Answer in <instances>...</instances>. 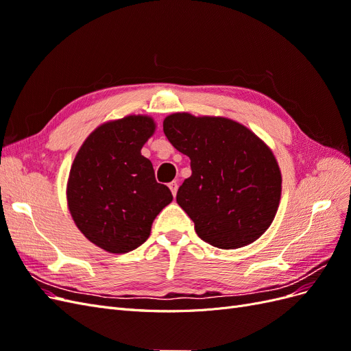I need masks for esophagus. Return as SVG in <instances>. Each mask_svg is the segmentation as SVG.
Returning a JSON list of instances; mask_svg holds the SVG:
<instances>
[{"instance_id": "esophagus-1", "label": "esophagus", "mask_w": 351, "mask_h": 351, "mask_svg": "<svg viewBox=\"0 0 351 351\" xmlns=\"http://www.w3.org/2000/svg\"><path fill=\"white\" fill-rule=\"evenodd\" d=\"M168 186H169V189H171L173 196H176L177 195V189H178V183L177 182H171Z\"/></svg>"}]
</instances>
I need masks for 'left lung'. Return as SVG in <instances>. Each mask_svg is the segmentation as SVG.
<instances>
[{
  "label": "left lung",
  "instance_id": "8db88e82",
  "mask_svg": "<svg viewBox=\"0 0 351 351\" xmlns=\"http://www.w3.org/2000/svg\"><path fill=\"white\" fill-rule=\"evenodd\" d=\"M164 133L190 158L192 176L177 204L197 236L218 249H239L259 239L277 214L281 173L269 147L246 127L222 117L168 115Z\"/></svg>",
  "mask_w": 351,
  "mask_h": 351
}]
</instances>
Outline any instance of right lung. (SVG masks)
<instances>
[{"mask_svg":"<svg viewBox=\"0 0 351 351\" xmlns=\"http://www.w3.org/2000/svg\"><path fill=\"white\" fill-rule=\"evenodd\" d=\"M155 130L149 117L129 115L90 133L70 169V214L84 237L111 253H127L147 240L155 217L173 195L155 180L141 154Z\"/></svg>","mask_w":351,"mask_h":351,"instance_id":"obj_1","label":"right lung"}]
</instances>
